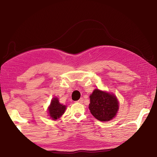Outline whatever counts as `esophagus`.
I'll return each mask as SVG.
<instances>
[{"label":"esophagus","instance_id":"obj_1","mask_svg":"<svg viewBox=\"0 0 157 157\" xmlns=\"http://www.w3.org/2000/svg\"><path fill=\"white\" fill-rule=\"evenodd\" d=\"M83 102H84V99H83L82 98H80L79 100H78V101H77V102H79V103H83Z\"/></svg>","mask_w":157,"mask_h":157}]
</instances>
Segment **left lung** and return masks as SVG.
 I'll list each match as a JSON object with an SVG mask.
<instances>
[{"label":"left lung","instance_id":"1","mask_svg":"<svg viewBox=\"0 0 157 157\" xmlns=\"http://www.w3.org/2000/svg\"><path fill=\"white\" fill-rule=\"evenodd\" d=\"M90 98L89 109L96 119L109 121L115 117L119 109V102L114 94L95 89Z\"/></svg>","mask_w":157,"mask_h":157}]
</instances>
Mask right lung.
<instances>
[{"label": "right lung", "mask_w": 157, "mask_h": 157, "mask_svg": "<svg viewBox=\"0 0 157 157\" xmlns=\"http://www.w3.org/2000/svg\"><path fill=\"white\" fill-rule=\"evenodd\" d=\"M66 109V106L63 105L59 102V99L54 97L51 101V105L48 106L49 116L53 120L57 119L61 117L63 113H65Z\"/></svg>", "instance_id": "1"}]
</instances>
